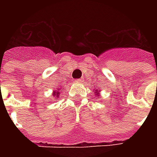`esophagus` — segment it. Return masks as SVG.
Masks as SVG:
<instances>
[{
    "mask_svg": "<svg viewBox=\"0 0 157 157\" xmlns=\"http://www.w3.org/2000/svg\"><path fill=\"white\" fill-rule=\"evenodd\" d=\"M82 81V78H79V79H76V80H75V82H81Z\"/></svg>",
    "mask_w": 157,
    "mask_h": 157,
    "instance_id": "34e87169",
    "label": "esophagus"
}]
</instances>
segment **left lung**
<instances>
[{"instance_id":"obj_1","label":"left lung","mask_w":157,"mask_h":157,"mask_svg":"<svg viewBox=\"0 0 157 157\" xmlns=\"http://www.w3.org/2000/svg\"><path fill=\"white\" fill-rule=\"evenodd\" d=\"M97 92H98V91H97Z\"/></svg>"}]
</instances>
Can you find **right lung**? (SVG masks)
Masks as SVG:
<instances>
[{"instance_id": "right-lung-1", "label": "right lung", "mask_w": 157, "mask_h": 157, "mask_svg": "<svg viewBox=\"0 0 157 157\" xmlns=\"http://www.w3.org/2000/svg\"><path fill=\"white\" fill-rule=\"evenodd\" d=\"M59 93V91H58V92H55V94H54V97H56V98H58Z\"/></svg>"}]
</instances>
